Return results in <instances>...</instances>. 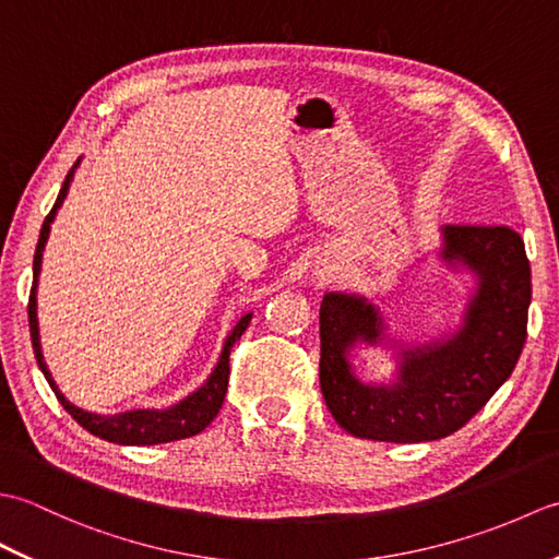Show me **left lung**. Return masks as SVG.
Instances as JSON below:
<instances>
[{
    "mask_svg": "<svg viewBox=\"0 0 559 559\" xmlns=\"http://www.w3.org/2000/svg\"><path fill=\"white\" fill-rule=\"evenodd\" d=\"M449 266L476 276V293L454 334L401 348L391 384H365L348 355L355 343L384 341V319L358 295L326 293L319 310V384L334 420L374 442H432L466 425L514 372L526 343L531 264L521 235L507 225H444Z\"/></svg>",
    "mask_w": 559,
    "mask_h": 559,
    "instance_id": "8db88e82",
    "label": "left lung"
}]
</instances>
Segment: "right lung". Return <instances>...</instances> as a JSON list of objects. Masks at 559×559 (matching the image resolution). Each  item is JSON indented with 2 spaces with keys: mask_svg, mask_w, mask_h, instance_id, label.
Instances as JSON below:
<instances>
[{
  "mask_svg": "<svg viewBox=\"0 0 559 559\" xmlns=\"http://www.w3.org/2000/svg\"><path fill=\"white\" fill-rule=\"evenodd\" d=\"M76 165H79V160H76ZM76 165L67 173V180H64L62 189H59L55 206L45 216L40 237H38V247H35V257H33V288H31V298H28V326H31L35 360H38L47 384L52 386L55 396L59 403H62L64 411L83 427V430H88L91 435L105 439V442L146 447V444H165V442H175V439L194 437L204 430V427H209V423L216 418L221 406H223L225 391H228V377H230V350L235 346V341H240V336L245 334V329L249 326V319H252V312H247L245 317L237 319V324L233 326L228 338H225V343H223V353L218 358V365L213 367V372L204 382V386H199L194 394H189L187 399H182L180 403H175V406L165 408V411H127V413H117V415H96V413L81 411L74 406V403H69L62 391L57 389L55 379L43 360L35 288H38L43 249L47 242V235H50V223L55 221V213L59 206H62V201L69 192V182H71V177H74Z\"/></svg>",
  "mask_w": 559,
  "mask_h": 559,
  "instance_id": "right-lung-1",
  "label": "right lung"
}]
</instances>
